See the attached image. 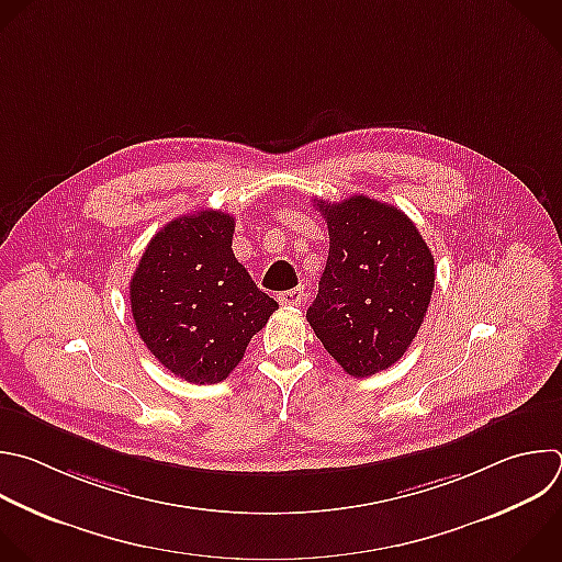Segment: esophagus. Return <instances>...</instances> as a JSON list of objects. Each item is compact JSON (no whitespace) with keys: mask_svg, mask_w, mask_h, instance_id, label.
Segmentation results:
<instances>
[{"mask_svg":"<svg viewBox=\"0 0 562 562\" xmlns=\"http://www.w3.org/2000/svg\"><path fill=\"white\" fill-rule=\"evenodd\" d=\"M278 302L282 306H302L304 304V289L295 286L291 291H282V293H278Z\"/></svg>","mask_w":562,"mask_h":562,"instance_id":"obj_1","label":"esophagus"}]
</instances>
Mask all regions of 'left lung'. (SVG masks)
<instances>
[{
  "label": "left lung",
  "mask_w": 562,
  "mask_h": 562,
  "mask_svg": "<svg viewBox=\"0 0 562 562\" xmlns=\"http://www.w3.org/2000/svg\"><path fill=\"white\" fill-rule=\"evenodd\" d=\"M328 225V260L306 311L317 339L352 378L393 366L424 324L435 258L415 223L368 196L317 201Z\"/></svg>",
  "instance_id": "8db88e82"
}]
</instances>
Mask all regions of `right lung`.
<instances>
[{
  "mask_svg": "<svg viewBox=\"0 0 562 562\" xmlns=\"http://www.w3.org/2000/svg\"><path fill=\"white\" fill-rule=\"evenodd\" d=\"M234 216L201 210L167 223L130 280L136 330L176 378L218 384L278 311L236 260Z\"/></svg>",
  "mask_w": 562,
  "mask_h": 562,
  "instance_id": "obj_1",
  "label": "right lung"
}]
</instances>
